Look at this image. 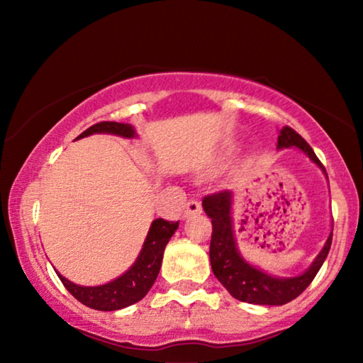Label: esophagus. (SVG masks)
<instances>
[{
  "label": "esophagus",
  "mask_w": 363,
  "mask_h": 363,
  "mask_svg": "<svg viewBox=\"0 0 363 363\" xmlns=\"http://www.w3.org/2000/svg\"><path fill=\"white\" fill-rule=\"evenodd\" d=\"M201 213V205L200 201L196 200H190L186 203V210H185V218H191L195 215H200Z\"/></svg>",
  "instance_id": "1"
}]
</instances>
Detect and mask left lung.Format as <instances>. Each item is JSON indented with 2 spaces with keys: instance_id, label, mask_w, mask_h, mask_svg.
I'll return each instance as SVG.
<instances>
[{
  "instance_id": "obj_1",
  "label": "left lung",
  "mask_w": 363,
  "mask_h": 363,
  "mask_svg": "<svg viewBox=\"0 0 363 363\" xmlns=\"http://www.w3.org/2000/svg\"><path fill=\"white\" fill-rule=\"evenodd\" d=\"M284 148L301 150L327 177L325 168L322 167L309 143L291 127H282L279 137H277V150H284ZM203 210L211 218L213 225L210 242L213 274L238 301L259 306L287 304L306 291V287L311 284L324 264L327 255H329L332 231L324 247L304 272L292 277L272 276L269 272L251 264L238 250L235 225H233V191L225 190L205 196L203 198Z\"/></svg>"
}]
</instances>
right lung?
Here are the masks:
<instances>
[{
	"mask_svg": "<svg viewBox=\"0 0 363 363\" xmlns=\"http://www.w3.org/2000/svg\"><path fill=\"white\" fill-rule=\"evenodd\" d=\"M94 133H108L123 138H135L137 132L130 123L121 122H101L89 127L82 132L79 138L94 135ZM178 230V221H165L162 218L153 220L150 230L147 233L142 250L138 252L137 259L128 269L116 279L106 282L101 286H79L76 282L69 281L62 274H56L64 287L76 297L84 306L96 311H118L128 307L135 302L142 301L150 291L155 282L158 272L162 267L163 251L170 241L173 233Z\"/></svg>",
	"mask_w": 363,
	"mask_h": 363,
	"instance_id": "obj_1",
	"label": "right lung"
}]
</instances>
